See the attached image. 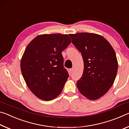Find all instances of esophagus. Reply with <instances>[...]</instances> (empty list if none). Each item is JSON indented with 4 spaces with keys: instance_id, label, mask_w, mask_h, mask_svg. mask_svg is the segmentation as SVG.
<instances>
[{
    "instance_id": "esophagus-1",
    "label": "esophagus",
    "mask_w": 129,
    "mask_h": 129,
    "mask_svg": "<svg viewBox=\"0 0 129 129\" xmlns=\"http://www.w3.org/2000/svg\"><path fill=\"white\" fill-rule=\"evenodd\" d=\"M73 68H71V69H69V73H72L73 72Z\"/></svg>"
}]
</instances>
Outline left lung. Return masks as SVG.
<instances>
[{"label":"left lung","instance_id":"left-lung-1","mask_svg":"<svg viewBox=\"0 0 129 129\" xmlns=\"http://www.w3.org/2000/svg\"><path fill=\"white\" fill-rule=\"evenodd\" d=\"M69 35L84 60V72L77 82L78 90L89 100L99 99L108 92L116 77L118 62L114 50L99 35L82 32Z\"/></svg>","mask_w":129,"mask_h":129}]
</instances>
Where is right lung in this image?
I'll list each match as a JSON object with an SVG mask.
<instances>
[{
  "instance_id": "add662e5",
  "label": "right lung",
  "mask_w": 129,
  "mask_h": 129,
  "mask_svg": "<svg viewBox=\"0 0 129 129\" xmlns=\"http://www.w3.org/2000/svg\"><path fill=\"white\" fill-rule=\"evenodd\" d=\"M71 43L68 35L44 34L34 38L25 49L20 68L30 90L50 101L61 93L69 77L61 52Z\"/></svg>"
}]
</instances>
